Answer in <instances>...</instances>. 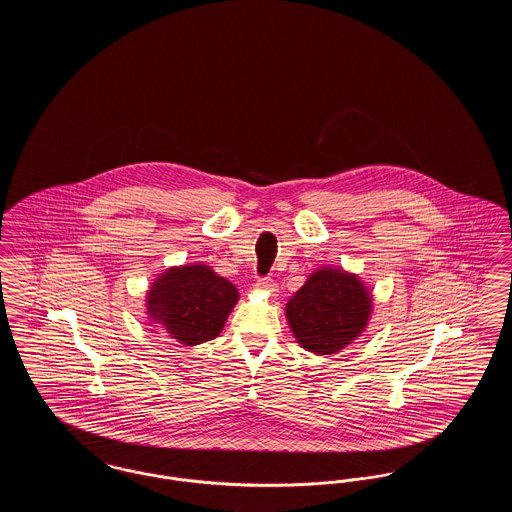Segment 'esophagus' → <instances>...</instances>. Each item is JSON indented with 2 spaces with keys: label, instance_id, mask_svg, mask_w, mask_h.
Instances as JSON below:
<instances>
[{
  "label": "esophagus",
  "instance_id": "esophagus-1",
  "mask_svg": "<svg viewBox=\"0 0 512 512\" xmlns=\"http://www.w3.org/2000/svg\"><path fill=\"white\" fill-rule=\"evenodd\" d=\"M257 290L270 293V295H276V292H278V284H276L274 280H270V278H261V280L257 282Z\"/></svg>",
  "mask_w": 512,
  "mask_h": 512
}]
</instances>
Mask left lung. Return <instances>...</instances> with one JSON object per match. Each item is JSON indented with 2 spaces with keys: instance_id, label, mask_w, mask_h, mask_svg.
I'll return each instance as SVG.
<instances>
[{
  "instance_id": "1",
  "label": "left lung",
  "mask_w": 512,
  "mask_h": 512,
  "mask_svg": "<svg viewBox=\"0 0 512 512\" xmlns=\"http://www.w3.org/2000/svg\"><path fill=\"white\" fill-rule=\"evenodd\" d=\"M372 315L365 282L340 267H320L286 303L293 338L315 355H334L357 340Z\"/></svg>"
}]
</instances>
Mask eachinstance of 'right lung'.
I'll return each mask as SVG.
<instances>
[{
  "mask_svg": "<svg viewBox=\"0 0 512 512\" xmlns=\"http://www.w3.org/2000/svg\"><path fill=\"white\" fill-rule=\"evenodd\" d=\"M240 299L238 288L203 263L167 268L149 286L146 315L182 345L215 340Z\"/></svg>",
  "mask_w": 512,
  "mask_h": 512,
  "instance_id": "1",
  "label": "right lung"
}]
</instances>
